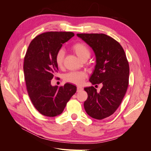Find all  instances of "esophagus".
Segmentation results:
<instances>
[{
    "instance_id": "34e87169",
    "label": "esophagus",
    "mask_w": 151,
    "mask_h": 151,
    "mask_svg": "<svg viewBox=\"0 0 151 151\" xmlns=\"http://www.w3.org/2000/svg\"><path fill=\"white\" fill-rule=\"evenodd\" d=\"M83 89L81 88V87H77V92H80V91H83Z\"/></svg>"
}]
</instances>
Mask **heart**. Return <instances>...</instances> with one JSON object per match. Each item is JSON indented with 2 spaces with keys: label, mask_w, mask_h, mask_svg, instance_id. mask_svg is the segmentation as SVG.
<instances>
[{
  "label": "heart",
  "mask_w": 151,
  "mask_h": 151,
  "mask_svg": "<svg viewBox=\"0 0 151 151\" xmlns=\"http://www.w3.org/2000/svg\"><path fill=\"white\" fill-rule=\"evenodd\" d=\"M77 56L84 60L88 59L91 55L90 49L88 45L83 42H77L71 47ZM65 57V52L63 49L58 50L55 55V63L57 65L61 68L63 64V59ZM86 77V74L83 71H73L66 74L63 77V79L67 83H72L76 85H81L83 84Z\"/></svg>",
  "instance_id": "b5f03b06"
}]
</instances>
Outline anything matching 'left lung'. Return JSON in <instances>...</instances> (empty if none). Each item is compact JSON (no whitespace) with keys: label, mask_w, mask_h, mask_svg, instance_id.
Masks as SVG:
<instances>
[{"label":"left lung","mask_w":151,"mask_h":151,"mask_svg":"<svg viewBox=\"0 0 151 151\" xmlns=\"http://www.w3.org/2000/svg\"><path fill=\"white\" fill-rule=\"evenodd\" d=\"M93 48L96 65L89 81L103 84L99 92L94 87L85 88L88 97L84 103L86 113L102 120L115 112L122 103L129 83V64L124 50L116 40L103 33H78Z\"/></svg>","instance_id":"obj_1"}]
</instances>
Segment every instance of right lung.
Segmentation results:
<instances>
[{
    "mask_svg": "<svg viewBox=\"0 0 151 151\" xmlns=\"http://www.w3.org/2000/svg\"><path fill=\"white\" fill-rule=\"evenodd\" d=\"M74 36L70 31L45 32L31 41L26 51L23 70L27 91L33 106L43 115H60L76 92V86L69 83L60 87L51 85L58 70L56 53Z\"/></svg>",
    "mask_w": 151,
    "mask_h": 151,
    "instance_id": "obj_1",
    "label": "right lung"
}]
</instances>
